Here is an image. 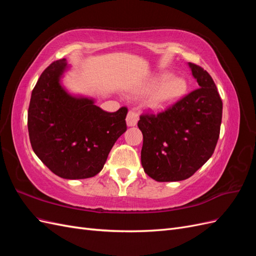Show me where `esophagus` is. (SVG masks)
<instances>
[{"label": "esophagus", "mask_w": 256, "mask_h": 256, "mask_svg": "<svg viewBox=\"0 0 256 256\" xmlns=\"http://www.w3.org/2000/svg\"><path fill=\"white\" fill-rule=\"evenodd\" d=\"M138 120V114L136 112H134V111H129L128 114H127V118H126L127 125L129 127L136 126Z\"/></svg>", "instance_id": "34e87169"}]
</instances>
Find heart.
Returning <instances> with one entry per match:
<instances>
[{
	"instance_id": "1",
	"label": "heart",
	"mask_w": 256,
	"mask_h": 256,
	"mask_svg": "<svg viewBox=\"0 0 256 256\" xmlns=\"http://www.w3.org/2000/svg\"><path fill=\"white\" fill-rule=\"evenodd\" d=\"M187 81L182 76L164 72L145 86L138 88L136 94H144L152 88L146 97V104L152 110H162L182 97L187 92Z\"/></svg>"
}]
</instances>
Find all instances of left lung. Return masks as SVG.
<instances>
[{
    "label": "left lung",
    "instance_id": "1",
    "mask_svg": "<svg viewBox=\"0 0 256 256\" xmlns=\"http://www.w3.org/2000/svg\"><path fill=\"white\" fill-rule=\"evenodd\" d=\"M198 88L157 115L142 114L141 162L157 182H180L194 174L212 157L218 142L222 100L206 70L188 64Z\"/></svg>",
    "mask_w": 256,
    "mask_h": 256
}]
</instances>
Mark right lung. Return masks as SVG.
Returning a JSON list of instances; mask_svg holds the SVG:
<instances>
[{"label": "right lung", "instance_id": "1", "mask_svg": "<svg viewBox=\"0 0 256 256\" xmlns=\"http://www.w3.org/2000/svg\"><path fill=\"white\" fill-rule=\"evenodd\" d=\"M65 58L53 62L30 96L28 128L32 148L42 164L65 180H84L102 171L116 140L127 130V108L106 112L92 98L74 96L60 78Z\"/></svg>", "mask_w": 256, "mask_h": 256}]
</instances>
